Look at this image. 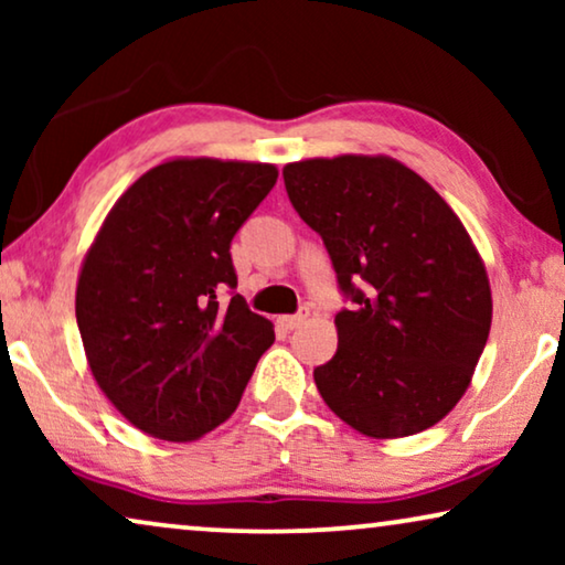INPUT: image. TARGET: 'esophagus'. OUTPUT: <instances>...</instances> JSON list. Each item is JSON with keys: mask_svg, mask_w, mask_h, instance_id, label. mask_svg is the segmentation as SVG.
Wrapping results in <instances>:
<instances>
[{"mask_svg": "<svg viewBox=\"0 0 565 565\" xmlns=\"http://www.w3.org/2000/svg\"><path fill=\"white\" fill-rule=\"evenodd\" d=\"M306 319H308V311H298V313H290V316H280L277 323H280L285 331H292V329H298Z\"/></svg>", "mask_w": 565, "mask_h": 565, "instance_id": "esophagus-1", "label": "esophagus"}]
</instances>
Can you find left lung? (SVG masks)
I'll return each instance as SVG.
<instances>
[{
    "label": "left lung",
    "mask_w": 565,
    "mask_h": 565,
    "mask_svg": "<svg viewBox=\"0 0 565 565\" xmlns=\"http://www.w3.org/2000/svg\"><path fill=\"white\" fill-rule=\"evenodd\" d=\"M296 213L321 236L350 308L339 347L313 370L339 419L367 437H408L466 393L491 329V288L452 207L388 157L282 169Z\"/></svg>",
    "instance_id": "obj_1"
}]
</instances>
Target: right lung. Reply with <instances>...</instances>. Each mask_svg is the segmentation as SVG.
Masks as SVG:
<instances>
[{"instance_id": "obj_1", "label": "right lung", "mask_w": 565, "mask_h": 565, "mask_svg": "<svg viewBox=\"0 0 565 565\" xmlns=\"http://www.w3.org/2000/svg\"><path fill=\"white\" fill-rule=\"evenodd\" d=\"M275 182L273 164L167 161L122 192L87 252L76 285L84 352L146 435L188 443L226 422L275 342L273 321L236 292L231 259Z\"/></svg>"}]
</instances>
